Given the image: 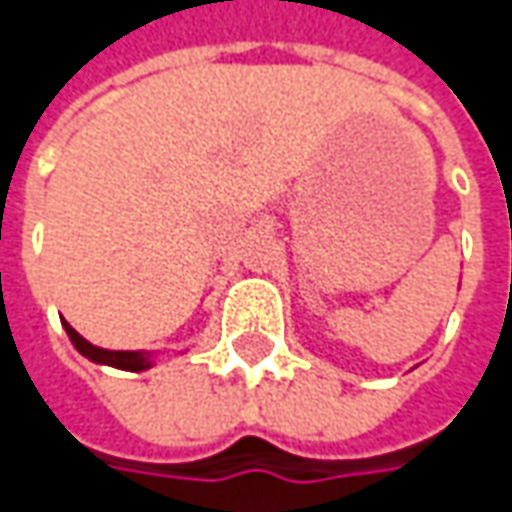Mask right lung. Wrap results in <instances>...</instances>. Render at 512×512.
<instances>
[{
    "label": "right lung",
    "mask_w": 512,
    "mask_h": 512,
    "mask_svg": "<svg viewBox=\"0 0 512 512\" xmlns=\"http://www.w3.org/2000/svg\"><path fill=\"white\" fill-rule=\"evenodd\" d=\"M62 325L68 330V339L73 342V347L82 356H88L90 362L108 364V367H116V370H130V373H142V370L153 367V353H148V350H105V347H96L88 339H82L68 322H62Z\"/></svg>",
    "instance_id": "add662e5"
}]
</instances>
